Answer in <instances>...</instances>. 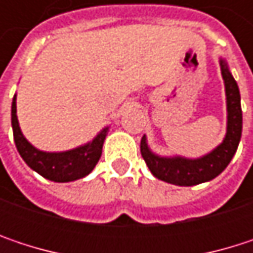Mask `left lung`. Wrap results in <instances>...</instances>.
<instances>
[{"label": "left lung", "mask_w": 253, "mask_h": 253, "mask_svg": "<svg viewBox=\"0 0 253 253\" xmlns=\"http://www.w3.org/2000/svg\"><path fill=\"white\" fill-rule=\"evenodd\" d=\"M220 66L227 96V133L223 143H220L210 154L196 160L183 157L169 158L155 155L149 149L146 137L143 136L140 140V154L148 169L157 178L177 186H195L204 181H210L224 171L233 155L236 154L242 136L240 92L234 77L228 70L227 63L220 60Z\"/></svg>", "instance_id": "left-lung-1"}]
</instances>
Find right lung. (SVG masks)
<instances>
[{
  "mask_svg": "<svg viewBox=\"0 0 253 253\" xmlns=\"http://www.w3.org/2000/svg\"><path fill=\"white\" fill-rule=\"evenodd\" d=\"M16 113H17V107H16V95H14L11 104V126H13L16 148L20 157L25 160L26 164L42 177L58 183L73 181L87 176L98 164L102 154V145L108 133V127L102 128L92 142L83 146H79L66 152H43L36 149L33 145H30L26 140L19 126Z\"/></svg>",
  "mask_w": 253,
  "mask_h": 253,
  "instance_id": "1",
  "label": "right lung"
}]
</instances>
